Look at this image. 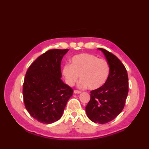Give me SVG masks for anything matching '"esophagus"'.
Masks as SVG:
<instances>
[{
  "instance_id": "obj_1",
  "label": "esophagus",
  "mask_w": 149,
  "mask_h": 149,
  "mask_svg": "<svg viewBox=\"0 0 149 149\" xmlns=\"http://www.w3.org/2000/svg\"><path fill=\"white\" fill-rule=\"evenodd\" d=\"M74 93L75 94H79V93H81V91H79V90H75L74 91Z\"/></svg>"
}]
</instances>
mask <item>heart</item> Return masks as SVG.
I'll use <instances>...</instances> for the list:
<instances>
[{"instance_id": "b5f03b06", "label": "heart", "mask_w": 149, "mask_h": 149, "mask_svg": "<svg viewBox=\"0 0 149 149\" xmlns=\"http://www.w3.org/2000/svg\"><path fill=\"white\" fill-rule=\"evenodd\" d=\"M62 74L70 86H74L79 77L81 80L79 87L97 90L102 87L108 79L109 66L105 59L90 54H81L73 57L70 65L63 66Z\"/></svg>"}]
</instances>
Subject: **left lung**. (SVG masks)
I'll return each mask as SVG.
<instances>
[{
	"label": "left lung",
	"mask_w": 149,
	"mask_h": 149,
	"mask_svg": "<svg viewBox=\"0 0 149 149\" xmlns=\"http://www.w3.org/2000/svg\"><path fill=\"white\" fill-rule=\"evenodd\" d=\"M99 49L108 63L109 74L102 87L90 91L86 112L91 121L104 124L115 119L122 111L127 97L129 83L127 70L120 60L107 50Z\"/></svg>",
	"instance_id": "8db88e82"
}]
</instances>
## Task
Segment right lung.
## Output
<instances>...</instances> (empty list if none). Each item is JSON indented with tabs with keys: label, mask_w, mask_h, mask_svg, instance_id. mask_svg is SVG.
I'll return each instance as SVG.
<instances>
[{
	"label": "right lung",
	"mask_w": 149,
	"mask_h": 149,
	"mask_svg": "<svg viewBox=\"0 0 149 149\" xmlns=\"http://www.w3.org/2000/svg\"><path fill=\"white\" fill-rule=\"evenodd\" d=\"M68 49L49 50L28 68L23 84L24 102L27 111L43 123L61 118L73 90L61 79V62Z\"/></svg>",
	"instance_id": "obj_1"
}]
</instances>
